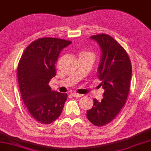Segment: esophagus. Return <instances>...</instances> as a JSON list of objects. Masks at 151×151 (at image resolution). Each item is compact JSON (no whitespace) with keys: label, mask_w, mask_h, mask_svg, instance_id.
<instances>
[{"label":"esophagus","mask_w":151,"mask_h":151,"mask_svg":"<svg viewBox=\"0 0 151 151\" xmlns=\"http://www.w3.org/2000/svg\"><path fill=\"white\" fill-rule=\"evenodd\" d=\"M72 95H73V96H74V97H81V96H83V95H81V94L75 93V92L72 93Z\"/></svg>","instance_id":"34e87169"}]
</instances>
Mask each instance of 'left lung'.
<instances>
[{"mask_svg":"<svg viewBox=\"0 0 151 151\" xmlns=\"http://www.w3.org/2000/svg\"><path fill=\"white\" fill-rule=\"evenodd\" d=\"M99 43L101 57L98 68L99 79L104 89L101 101L93 99L92 108L86 116L97 127L113 120L126 103L130 88L132 64L124 48L113 38L105 34L91 36Z\"/></svg>","mask_w":151,"mask_h":151,"instance_id":"left-lung-1","label":"left lung"}]
</instances>
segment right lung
<instances>
[{"instance_id":"obj_1","label":"right lung","mask_w":151,"mask_h":151,"mask_svg":"<svg viewBox=\"0 0 151 151\" xmlns=\"http://www.w3.org/2000/svg\"><path fill=\"white\" fill-rule=\"evenodd\" d=\"M72 41L41 38L30 43L19 60L17 78L22 98L31 116L41 124L52 123L60 115L68 94L52 91L49 81L55 76V63Z\"/></svg>"}]
</instances>
